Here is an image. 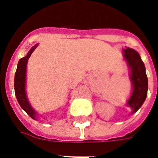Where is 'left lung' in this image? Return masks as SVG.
<instances>
[{"instance_id": "left-lung-1", "label": "left lung", "mask_w": 158, "mask_h": 158, "mask_svg": "<svg viewBox=\"0 0 158 158\" xmlns=\"http://www.w3.org/2000/svg\"><path fill=\"white\" fill-rule=\"evenodd\" d=\"M124 58L131 69V80L133 90L132 96L127 101V105L132 108V113H135L143 105L148 94V77L145 66L140 55L136 50L127 48L123 50Z\"/></svg>"}]
</instances>
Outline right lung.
Returning a JSON list of instances; mask_svg holds the SVG:
<instances>
[{"instance_id":"obj_1","label":"right lung","mask_w":158,"mask_h":158,"mask_svg":"<svg viewBox=\"0 0 158 158\" xmlns=\"http://www.w3.org/2000/svg\"><path fill=\"white\" fill-rule=\"evenodd\" d=\"M38 44L34 45L29 51L26 57L21 58L19 62H18L17 69L15 71V94L17 98V101L20 107L26 112V114H28L29 116L31 117L32 118H35V112L34 111V109L31 108L30 103L28 102V99L26 98V89H25V85H26V64H27V61H28L29 58L35 49L37 47Z\"/></svg>"}]
</instances>
